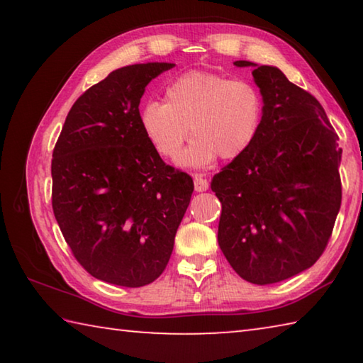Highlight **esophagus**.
<instances>
[{"instance_id": "1", "label": "esophagus", "mask_w": 363, "mask_h": 363, "mask_svg": "<svg viewBox=\"0 0 363 363\" xmlns=\"http://www.w3.org/2000/svg\"><path fill=\"white\" fill-rule=\"evenodd\" d=\"M194 184H195V190L196 192H205V190L210 187V184H208V179L203 174H194Z\"/></svg>"}]
</instances>
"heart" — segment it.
<instances>
[{
    "label": "heart",
    "instance_id": "heart-1",
    "mask_svg": "<svg viewBox=\"0 0 363 363\" xmlns=\"http://www.w3.org/2000/svg\"><path fill=\"white\" fill-rule=\"evenodd\" d=\"M264 116V96L256 84L211 72H187L167 86L163 102H147L139 125L158 155L181 157L186 167H206L219 155H243L257 138Z\"/></svg>",
    "mask_w": 363,
    "mask_h": 363
}]
</instances>
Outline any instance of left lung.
<instances>
[{
	"label": "left lung",
	"instance_id": "obj_1",
	"mask_svg": "<svg viewBox=\"0 0 363 363\" xmlns=\"http://www.w3.org/2000/svg\"><path fill=\"white\" fill-rule=\"evenodd\" d=\"M233 64L256 67L264 116L253 145L211 181L223 205L218 242L243 280L270 285L309 269L327 248L341 206L342 150L311 93L277 67Z\"/></svg>",
	"mask_w": 363,
	"mask_h": 363
}]
</instances>
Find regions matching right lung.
I'll use <instances>...</instances> for the list:
<instances>
[{
    "label": "right lung",
    "mask_w": 363,
    "mask_h": 363,
    "mask_svg": "<svg viewBox=\"0 0 363 363\" xmlns=\"http://www.w3.org/2000/svg\"><path fill=\"white\" fill-rule=\"evenodd\" d=\"M173 67L113 70L78 97L54 147V216L75 259L107 284L138 288L162 275L194 192L139 125L145 86Z\"/></svg>",
    "instance_id": "right-lung-1"
}]
</instances>
